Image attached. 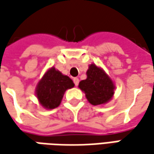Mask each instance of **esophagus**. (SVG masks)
Wrapping results in <instances>:
<instances>
[{"label": "esophagus", "mask_w": 154, "mask_h": 154, "mask_svg": "<svg viewBox=\"0 0 154 154\" xmlns=\"http://www.w3.org/2000/svg\"><path fill=\"white\" fill-rule=\"evenodd\" d=\"M73 80H74V85H75V86H78V84H79V79H78V78H74Z\"/></svg>", "instance_id": "esophagus-1"}]
</instances>
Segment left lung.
<instances>
[{
    "instance_id": "8db88e82",
    "label": "left lung",
    "mask_w": 154,
    "mask_h": 154,
    "mask_svg": "<svg viewBox=\"0 0 154 154\" xmlns=\"http://www.w3.org/2000/svg\"><path fill=\"white\" fill-rule=\"evenodd\" d=\"M86 75V80L79 83V87L85 92L89 103L99 105L109 102L113 97L115 85L106 73L95 64H91Z\"/></svg>"
}]
</instances>
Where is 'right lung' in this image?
I'll return each instance as SVG.
<instances>
[{"instance_id": "1", "label": "right lung", "mask_w": 154, "mask_h": 154, "mask_svg": "<svg viewBox=\"0 0 154 154\" xmlns=\"http://www.w3.org/2000/svg\"><path fill=\"white\" fill-rule=\"evenodd\" d=\"M74 86L73 80L68 76L63 75L52 67L38 82L36 87V95L44 108L55 109L60 105L66 90Z\"/></svg>"}]
</instances>
